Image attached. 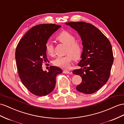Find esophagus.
Here are the masks:
<instances>
[{
	"label": "esophagus",
	"mask_w": 124,
	"mask_h": 124,
	"mask_svg": "<svg viewBox=\"0 0 124 124\" xmlns=\"http://www.w3.org/2000/svg\"><path fill=\"white\" fill-rule=\"evenodd\" d=\"M63 73L64 74H71L72 73L71 72H70L68 70H63Z\"/></svg>",
	"instance_id": "obj_1"
}]
</instances>
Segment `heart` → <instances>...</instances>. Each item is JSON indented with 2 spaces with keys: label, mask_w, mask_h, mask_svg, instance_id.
Returning a JSON list of instances; mask_svg holds the SVG:
<instances>
[{
  "label": "heart",
  "mask_w": 124,
  "mask_h": 124,
  "mask_svg": "<svg viewBox=\"0 0 124 124\" xmlns=\"http://www.w3.org/2000/svg\"><path fill=\"white\" fill-rule=\"evenodd\" d=\"M58 39L62 43L67 46L66 52L67 54L63 56H58L54 60L53 63L56 66L62 68H68L71 65L72 61L80 58L82 53L81 44L76 42L75 37L68 31H63L58 36ZM46 52L50 55L54 53V48L53 43L48 41L46 44Z\"/></svg>",
  "instance_id": "1"
}]
</instances>
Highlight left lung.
Segmentation results:
<instances>
[{
	"label": "left lung",
	"instance_id": "obj_1",
	"mask_svg": "<svg viewBox=\"0 0 124 124\" xmlns=\"http://www.w3.org/2000/svg\"><path fill=\"white\" fill-rule=\"evenodd\" d=\"M65 24L78 32L83 46L81 60L78 63L81 68L73 71L82 79V83L76 88L84 94L94 93L109 78L114 61L112 45L106 36L92 24L85 22Z\"/></svg>",
	"mask_w": 124,
	"mask_h": 124
}]
</instances>
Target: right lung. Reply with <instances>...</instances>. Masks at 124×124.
<instances>
[{"instance_id": "right-lung-1", "label": "right lung", "mask_w": 124, "mask_h": 124, "mask_svg": "<svg viewBox=\"0 0 124 124\" xmlns=\"http://www.w3.org/2000/svg\"><path fill=\"white\" fill-rule=\"evenodd\" d=\"M61 26L41 24L31 28L18 43L15 52L17 67L22 83L31 93L42 96L54 88L56 75L62 70L51 66L49 72L42 70L46 62V44L50 37Z\"/></svg>"}]
</instances>
